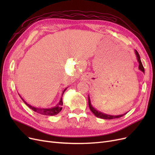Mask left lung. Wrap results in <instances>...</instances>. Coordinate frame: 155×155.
<instances>
[{"instance_id":"1","label":"left lung","mask_w":155,"mask_h":155,"mask_svg":"<svg viewBox=\"0 0 155 155\" xmlns=\"http://www.w3.org/2000/svg\"><path fill=\"white\" fill-rule=\"evenodd\" d=\"M134 52H135L136 56H137V59L138 60V62L139 63L138 68H139L140 70H141L142 72H143L144 73V68H143V65H142L141 59H140V55H139L138 51L136 50H134ZM88 106H89V108H90V109L92 111V113L94 114L96 117H97V118H101V119H105V120H112V119H116V118H121V117L124 116V115H125L127 114V112H126V113H125L124 114L117 115V116H114L113 115V116H112V115H109V114H105V113H103V112L96 110L94 107H93V106L91 104V98H90V96H89V95H88Z\"/></svg>"}]
</instances>
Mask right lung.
<instances>
[{
  "mask_svg": "<svg viewBox=\"0 0 155 155\" xmlns=\"http://www.w3.org/2000/svg\"><path fill=\"white\" fill-rule=\"evenodd\" d=\"M67 89V88H64L63 91V94H62V96L63 95V94L64 92V91H66ZM19 95V94H18ZM19 96L21 97V98L22 99V100L24 101L25 104L30 109H31L32 110H34V112H37V113H39L40 114H43V115H46V116H55L56 114H59V112H61V110H62V105H63V97H61L60 99L59 102L58 104V105L52 107V108H40V107H34L31 106L30 104H27V103L22 99L21 97V96L19 95Z\"/></svg>",
  "mask_w": 155,
  "mask_h": 155,
  "instance_id": "right-lung-1",
  "label": "right lung"
}]
</instances>
